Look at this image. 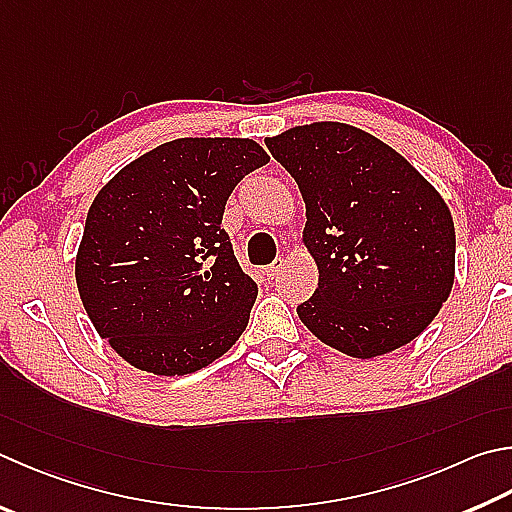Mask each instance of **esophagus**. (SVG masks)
Returning a JSON list of instances; mask_svg holds the SVG:
<instances>
[{
  "label": "esophagus",
  "mask_w": 512,
  "mask_h": 512,
  "mask_svg": "<svg viewBox=\"0 0 512 512\" xmlns=\"http://www.w3.org/2000/svg\"><path fill=\"white\" fill-rule=\"evenodd\" d=\"M284 271V259H275V262L266 268V277L268 280H277Z\"/></svg>",
  "instance_id": "obj_1"
}]
</instances>
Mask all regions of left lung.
<instances>
[{"instance_id": "8db88e82", "label": "left lung", "mask_w": 512, "mask_h": 512, "mask_svg": "<svg viewBox=\"0 0 512 512\" xmlns=\"http://www.w3.org/2000/svg\"><path fill=\"white\" fill-rule=\"evenodd\" d=\"M306 206L318 288L297 306L315 338L376 358L427 329L454 284V224L441 194L376 136L311 123L266 138Z\"/></svg>"}]
</instances>
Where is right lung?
Listing matches in <instances>:
<instances>
[{"label": "right lung", "mask_w": 512, "mask_h": 512, "mask_svg": "<svg viewBox=\"0 0 512 512\" xmlns=\"http://www.w3.org/2000/svg\"><path fill=\"white\" fill-rule=\"evenodd\" d=\"M266 163L250 138H176L96 194L76 282L100 338L129 365L192 374L244 333L257 284L221 219L235 185Z\"/></svg>", "instance_id": "right-lung-1"}]
</instances>
